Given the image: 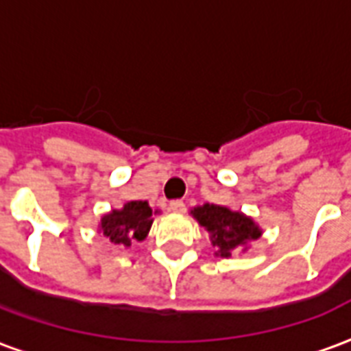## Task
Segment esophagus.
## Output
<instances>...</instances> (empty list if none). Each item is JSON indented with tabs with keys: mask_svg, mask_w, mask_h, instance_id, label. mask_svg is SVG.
Instances as JSON below:
<instances>
[{
	"mask_svg": "<svg viewBox=\"0 0 351 351\" xmlns=\"http://www.w3.org/2000/svg\"><path fill=\"white\" fill-rule=\"evenodd\" d=\"M169 208H171V210H173V213H176V214L186 213V205H184V201H180V199H176V201H171V203H169Z\"/></svg>",
	"mask_w": 351,
	"mask_h": 351,
	"instance_id": "1",
	"label": "esophagus"
}]
</instances>
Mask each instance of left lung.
<instances>
[{
    "label": "left lung",
    "instance_id": "left-lung-1",
    "mask_svg": "<svg viewBox=\"0 0 351 351\" xmlns=\"http://www.w3.org/2000/svg\"><path fill=\"white\" fill-rule=\"evenodd\" d=\"M191 216L208 231L216 256L221 258H229L235 248L246 250V244L261 237V229L250 216L229 210L228 206L205 203L203 206H195Z\"/></svg>",
    "mask_w": 351,
    "mask_h": 351
}]
</instances>
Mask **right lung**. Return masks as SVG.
I'll list each match as a JSON object with an SVG mask.
<instances>
[{
  "instance_id": "1",
  "label": "right lung",
  "mask_w": 351,
  "mask_h": 351,
  "mask_svg": "<svg viewBox=\"0 0 351 351\" xmlns=\"http://www.w3.org/2000/svg\"><path fill=\"white\" fill-rule=\"evenodd\" d=\"M152 208L148 201H130L120 210H110L101 218L99 231L118 246L130 248L135 241H145L152 228Z\"/></svg>"
}]
</instances>
